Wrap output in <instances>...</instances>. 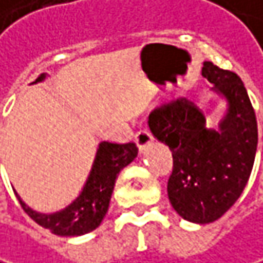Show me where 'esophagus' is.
Instances as JSON below:
<instances>
[{"mask_svg": "<svg viewBox=\"0 0 263 263\" xmlns=\"http://www.w3.org/2000/svg\"><path fill=\"white\" fill-rule=\"evenodd\" d=\"M152 141H154V137H152V134L147 131V129H140V131L135 134V143H137V146H138L140 151L146 149Z\"/></svg>", "mask_w": 263, "mask_h": 263, "instance_id": "obj_1", "label": "esophagus"}]
</instances>
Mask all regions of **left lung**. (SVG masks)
Masks as SVG:
<instances>
[{
  "label": "left lung",
  "mask_w": 263,
  "mask_h": 263,
  "mask_svg": "<svg viewBox=\"0 0 263 263\" xmlns=\"http://www.w3.org/2000/svg\"><path fill=\"white\" fill-rule=\"evenodd\" d=\"M202 75L227 101L218 131L208 129L202 111L180 98L155 108L149 128L173 155L167 183L172 206L191 223L218 220L244 191L257 149V122L241 78L204 61Z\"/></svg>",
  "instance_id": "8db88e82"
}]
</instances>
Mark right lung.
I'll use <instances>...</instances> for the list:
<instances>
[{"instance_id": "obj_1", "label": "right lung", "mask_w": 263, "mask_h": 263, "mask_svg": "<svg viewBox=\"0 0 263 263\" xmlns=\"http://www.w3.org/2000/svg\"><path fill=\"white\" fill-rule=\"evenodd\" d=\"M45 75L36 80L42 81ZM138 154L135 143H109L102 141L96 152L91 172L87 178L81 194L63 211L54 214H40L28 208L16 194L25 214L39 226L60 236H80L95 230L104 220L109 206L116 179L122 168L131 164Z\"/></svg>"}]
</instances>
